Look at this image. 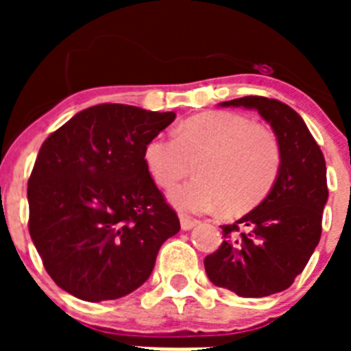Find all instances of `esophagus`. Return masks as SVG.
Here are the masks:
<instances>
[{"label": "esophagus", "instance_id": "1", "mask_svg": "<svg viewBox=\"0 0 351 351\" xmlns=\"http://www.w3.org/2000/svg\"><path fill=\"white\" fill-rule=\"evenodd\" d=\"M195 225H197V221H195V219L188 218V216H181V228H182V230H191Z\"/></svg>", "mask_w": 351, "mask_h": 351}]
</instances>
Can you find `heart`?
I'll return each instance as SVG.
<instances>
[{"label":"heart","mask_w":351,"mask_h":351,"mask_svg":"<svg viewBox=\"0 0 351 351\" xmlns=\"http://www.w3.org/2000/svg\"><path fill=\"white\" fill-rule=\"evenodd\" d=\"M197 161L198 178L176 191L172 202L190 213H206L225 202L239 210L271 191L281 151L267 128L234 112L190 117L176 137L158 135L144 149L145 169L163 190H173Z\"/></svg>","instance_id":"obj_1"}]
</instances>
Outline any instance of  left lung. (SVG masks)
<instances>
[{
    "instance_id": "8db88e82",
    "label": "left lung",
    "mask_w": 351,
    "mask_h": 351,
    "mask_svg": "<svg viewBox=\"0 0 351 351\" xmlns=\"http://www.w3.org/2000/svg\"><path fill=\"white\" fill-rule=\"evenodd\" d=\"M221 107L255 108L274 132L280 173L262 202L230 225L221 246L204 260L216 287L241 297H267L293 283L320 243L327 204L325 158L302 117L265 96H244Z\"/></svg>"
}]
</instances>
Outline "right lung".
Wrapping results in <instances>:
<instances>
[{
	"mask_svg": "<svg viewBox=\"0 0 351 351\" xmlns=\"http://www.w3.org/2000/svg\"><path fill=\"white\" fill-rule=\"evenodd\" d=\"M173 112L101 104L80 110L40 147L27 181L29 235L54 283L88 302L137 290L176 210L149 176L144 149Z\"/></svg>",
	"mask_w": 351,
	"mask_h": 351,
	"instance_id": "add662e5",
	"label": "right lung"
}]
</instances>
